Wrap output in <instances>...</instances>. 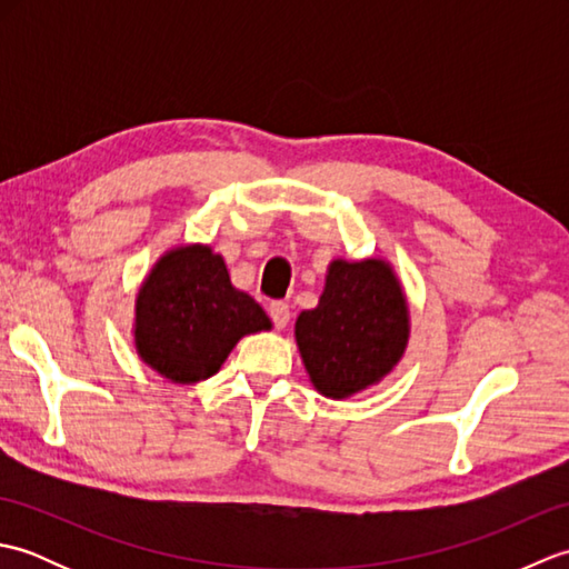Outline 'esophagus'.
Listing matches in <instances>:
<instances>
[{
	"label": "esophagus",
	"instance_id": "1",
	"mask_svg": "<svg viewBox=\"0 0 569 569\" xmlns=\"http://www.w3.org/2000/svg\"><path fill=\"white\" fill-rule=\"evenodd\" d=\"M269 316L276 325V330H286L288 322H291V308H288V303L276 300V303H271V308H269Z\"/></svg>",
	"mask_w": 569,
	"mask_h": 569
}]
</instances>
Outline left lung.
Wrapping results in <instances>:
<instances>
[{
  "label": "left lung",
  "instance_id": "1",
  "mask_svg": "<svg viewBox=\"0 0 569 569\" xmlns=\"http://www.w3.org/2000/svg\"><path fill=\"white\" fill-rule=\"evenodd\" d=\"M408 340L403 283L381 257L332 259L318 306L296 318V345L308 379L332 401L381 383L403 359Z\"/></svg>",
  "mask_w": 569,
  "mask_h": 569
}]
</instances>
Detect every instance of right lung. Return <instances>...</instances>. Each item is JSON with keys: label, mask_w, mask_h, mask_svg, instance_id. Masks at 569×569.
Segmentation results:
<instances>
[{"label": "right lung", "mask_w": 569, "mask_h": 569, "mask_svg": "<svg viewBox=\"0 0 569 569\" xmlns=\"http://www.w3.org/2000/svg\"><path fill=\"white\" fill-rule=\"evenodd\" d=\"M271 328L257 300L232 286L222 253L178 244L141 281L131 337L143 365L190 386L214 377L241 337Z\"/></svg>", "instance_id": "obj_1"}]
</instances>
